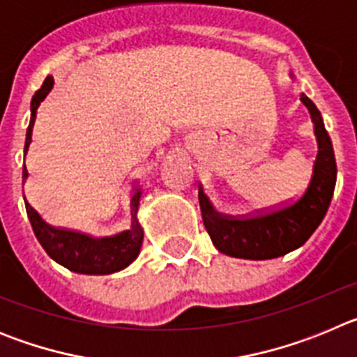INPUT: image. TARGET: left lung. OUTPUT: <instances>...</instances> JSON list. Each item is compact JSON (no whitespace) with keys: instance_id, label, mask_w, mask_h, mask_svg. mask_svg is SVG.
I'll use <instances>...</instances> for the list:
<instances>
[{"instance_id":"8db88e82","label":"left lung","mask_w":357,"mask_h":357,"mask_svg":"<svg viewBox=\"0 0 357 357\" xmlns=\"http://www.w3.org/2000/svg\"><path fill=\"white\" fill-rule=\"evenodd\" d=\"M314 123L318 153L307 189L298 200L279 209L248 216H225L213 209L209 198L198 185L202 220L222 254L239 259H273L302 247L320 225L336 185V160L331 137L320 110L305 94L301 96Z\"/></svg>"}]
</instances>
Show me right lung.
<instances>
[{
  "label": "right lung",
  "mask_w": 357,
  "mask_h": 357,
  "mask_svg": "<svg viewBox=\"0 0 357 357\" xmlns=\"http://www.w3.org/2000/svg\"><path fill=\"white\" fill-rule=\"evenodd\" d=\"M53 87V78L48 77L40 85L36 96L31 98V118L26 130V143H24V155H26L28 146L31 143V132H33V123H36L37 109L48 96ZM28 172L23 168V178H26ZM141 191L134 189L130 200L132 209V229L123 230L112 238L94 239L89 236L73 232V230L56 229L48 225L40 220L36 209L26 204L28 220L31 223L33 234L39 239L40 247L46 250V254L56 261L59 264L66 266L71 272L89 273V275H105V273H114L123 270L137 257L143 243V230L137 222V207H139Z\"/></svg>",
  "instance_id": "1"
}]
</instances>
